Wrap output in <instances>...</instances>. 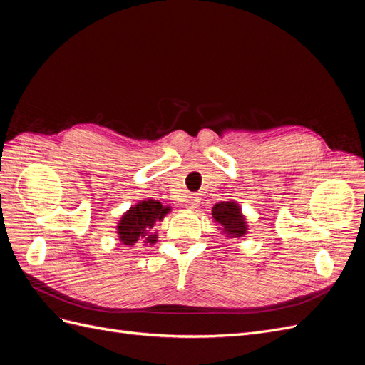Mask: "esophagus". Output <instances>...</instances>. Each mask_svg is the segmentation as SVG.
<instances>
[{
	"mask_svg": "<svg viewBox=\"0 0 365 365\" xmlns=\"http://www.w3.org/2000/svg\"><path fill=\"white\" fill-rule=\"evenodd\" d=\"M197 204H200V200H197V196H195V195L189 196L185 200V207L190 208V210H195L197 207Z\"/></svg>",
	"mask_w": 365,
	"mask_h": 365,
	"instance_id": "obj_1",
	"label": "esophagus"
}]
</instances>
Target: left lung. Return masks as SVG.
Listing matches in <instances>:
<instances>
[{
  "label": "left lung",
  "instance_id": "obj_1",
  "mask_svg": "<svg viewBox=\"0 0 365 365\" xmlns=\"http://www.w3.org/2000/svg\"><path fill=\"white\" fill-rule=\"evenodd\" d=\"M212 215L215 222L230 239H239L247 235V219L242 215L240 207L235 201H222L213 207Z\"/></svg>",
  "mask_w": 365,
  "mask_h": 365
}]
</instances>
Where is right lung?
<instances>
[{"mask_svg":"<svg viewBox=\"0 0 365 365\" xmlns=\"http://www.w3.org/2000/svg\"><path fill=\"white\" fill-rule=\"evenodd\" d=\"M169 212L170 207H164L160 201H140L137 205L130 207L118 220L117 235L120 242L128 247L135 245L138 240L143 244H155L158 235L152 233L150 230L157 220H161Z\"/></svg>","mask_w":365,"mask_h":365,"instance_id":"obj_1","label":"right lung"}]
</instances>
